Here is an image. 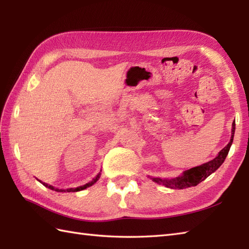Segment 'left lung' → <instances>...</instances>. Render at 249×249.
Masks as SVG:
<instances>
[{"label": "left lung", "instance_id": "8db88e82", "mask_svg": "<svg viewBox=\"0 0 249 249\" xmlns=\"http://www.w3.org/2000/svg\"><path fill=\"white\" fill-rule=\"evenodd\" d=\"M234 131H235V123L233 122V123H232L230 142L218 153V155L216 156L214 160H210L209 162H205L201 166L195 167V168L189 169V170L184 171L182 176H179L176 178H170V179L160 178H151L155 183L161 184L163 186H166L168 188H172V189H184L187 187L197 186L199 183L204 181L206 178L217 170V169L221 166V163L225 161L226 157L229 153L232 142H233Z\"/></svg>", "mask_w": 249, "mask_h": 249}]
</instances>
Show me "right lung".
I'll use <instances>...</instances> for the list:
<instances>
[{"instance_id": "1", "label": "right lung", "mask_w": 249, "mask_h": 249, "mask_svg": "<svg viewBox=\"0 0 249 249\" xmlns=\"http://www.w3.org/2000/svg\"><path fill=\"white\" fill-rule=\"evenodd\" d=\"M99 177H100V173L97 174V177H95L91 182L87 183L86 185H83V186H79V187H77V188H68V189H59V188H55V187H53V186H51V185L47 184V183L40 182V181H39V182H40L41 184H43L44 186L48 187V188H50V189H52V190H55V192H68V193L71 192V193H75V192H80V190H83V189H86V188H88V187H89V186H92V185H93L94 183H96V182L98 181Z\"/></svg>"}]
</instances>
